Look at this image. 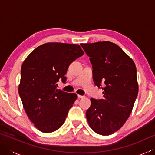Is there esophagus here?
I'll list each match as a JSON object with an SVG mask.
<instances>
[{
  "instance_id": "1",
  "label": "esophagus",
  "mask_w": 155,
  "mask_h": 155,
  "mask_svg": "<svg viewBox=\"0 0 155 155\" xmlns=\"http://www.w3.org/2000/svg\"><path fill=\"white\" fill-rule=\"evenodd\" d=\"M85 96H81V95H78V98H85Z\"/></svg>"
}]
</instances>
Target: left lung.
<instances>
[{"mask_svg": "<svg viewBox=\"0 0 155 155\" xmlns=\"http://www.w3.org/2000/svg\"><path fill=\"white\" fill-rule=\"evenodd\" d=\"M81 46L90 57L94 83L103 90V99H90L91 106L86 111L88 124L98 134L111 135L124 124L137 98L135 64L120 47L111 41Z\"/></svg>", "mask_w": 155, "mask_h": 155, "instance_id": "left-lung-1", "label": "left lung"}]
</instances>
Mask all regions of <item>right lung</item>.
Returning <instances> with one entry per match:
<instances>
[{
  "mask_svg": "<svg viewBox=\"0 0 155 155\" xmlns=\"http://www.w3.org/2000/svg\"><path fill=\"white\" fill-rule=\"evenodd\" d=\"M83 54L78 44L49 42L23 62L18 92L28 118L41 132L52 133L64 124L77 95L57 89V82H65L69 65Z\"/></svg>",
  "mask_w": 155,
  "mask_h": 155,
  "instance_id": "1",
  "label": "right lung"
}]
</instances>
